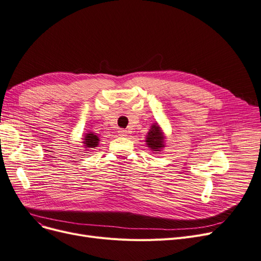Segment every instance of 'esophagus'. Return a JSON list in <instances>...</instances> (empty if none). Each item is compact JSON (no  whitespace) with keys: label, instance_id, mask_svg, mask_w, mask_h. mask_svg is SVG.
I'll use <instances>...</instances> for the list:
<instances>
[{"label":"esophagus","instance_id":"34e87169","mask_svg":"<svg viewBox=\"0 0 261 261\" xmlns=\"http://www.w3.org/2000/svg\"><path fill=\"white\" fill-rule=\"evenodd\" d=\"M118 134L120 135V137H127L128 131L127 130H123V129H120V130H118Z\"/></svg>","mask_w":261,"mask_h":261}]
</instances>
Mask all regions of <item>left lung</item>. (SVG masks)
Wrapping results in <instances>:
<instances>
[{"label":"left lung","instance_id":"obj_1","mask_svg":"<svg viewBox=\"0 0 261 261\" xmlns=\"http://www.w3.org/2000/svg\"><path fill=\"white\" fill-rule=\"evenodd\" d=\"M165 134L160 127V124L158 122H154L151 124V127L146 135V145L149 149L158 153L159 151H161L164 147H165Z\"/></svg>","mask_w":261,"mask_h":261}]
</instances>
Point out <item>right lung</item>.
<instances>
[{"label": "right lung", "instance_id": "1", "mask_svg": "<svg viewBox=\"0 0 261 261\" xmlns=\"http://www.w3.org/2000/svg\"><path fill=\"white\" fill-rule=\"evenodd\" d=\"M100 139L97 134H95L94 132H88L85 133L84 137H83V144H84V148L86 149L85 151H88L89 149L95 148L99 145Z\"/></svg>", "mask_w": 261, "mask_h": 261}]
</instances>
